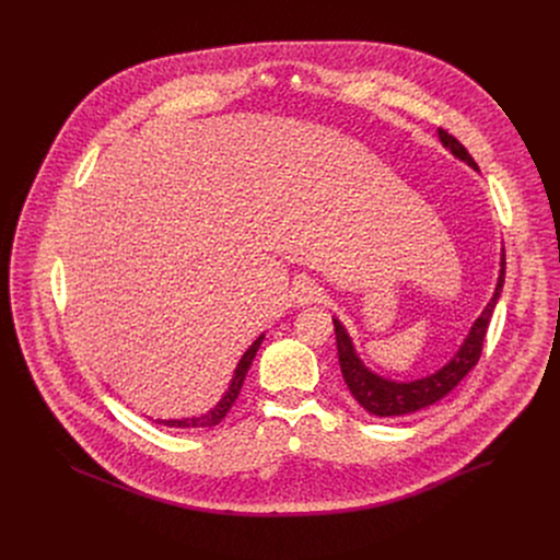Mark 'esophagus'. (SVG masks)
<instances>
[{
  "instance_id": "esophagus-1",
  "label": "esophagus",
  "mask_w": 560,
  "mask_h": 560,
  "mask_svg": "<svg viewBox=\"0 0 560 560\" xmlns=\"http://www.w3.org/2000/svg\"><path fill=\"white\" fill-rule=\"evenodd\" d=\"M292 299H294V303H299V305H312V303H318V301L324 299V290L318 288L314 281L303 279V281H299V283L294 285Z\"/></svg>"
}]
</instances>
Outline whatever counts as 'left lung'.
<instances>
[{
    "label": "left lung",
    "mask_w": 560,
    "mask_h": 560,
    "mask_svg": "<svg viewBox=\"0 0 560 560\" xmlns=\"http://www.w3.org/2000/svg\"><path fill=\"white\" fill-rule=\"evenodd\" d=\"M439 139L445 150H450L456 159L465 162L471 171H478L476 162L469 156V152L463 148L458 139L447 135L445 130L439 128ZM503 281H505V250L501 248V261H499V279L494 294L490 303L483 307V312L478 314L476 322L471 324L467 337L454 352V357L443 363L439 370L432 374H425L421 378L412 381H396L376 374L372 368L363 363L359 357L354 341L346 326L339 322L337 316H332L335 322V335H337V350H339V365L343 372V378L348 383V389L352 396L361 404L363 410H368L374 417H406L415 415L419 410H425L441 401L443 396H447L463 378L465 374L478 363V357H481L483 350V339L488 332V324L492 318V312L499 303V296L503 292Z\"/></svg>",
    "instance_id": "1"
}]
</instances>
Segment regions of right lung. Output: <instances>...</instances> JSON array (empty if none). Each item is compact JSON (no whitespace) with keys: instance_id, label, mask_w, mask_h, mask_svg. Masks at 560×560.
<instances>
[{"instance_id":"right-lung-1","label":"right lung","mask_w":560,"mask_h":560,"mask_svg":"<svg viewBox=\"0 0 560 560\" xmlns=\"http://www.w3.org/2000/svg\"><path fill=\"white\" fill-rule=\"evenodd\" d=\"M264 339H266V332H261V335L253 341V346L244 352V357L238 359V363H236V368H234V374H232V378H230V385H228V389L223 392V396L219 398V401L214 404V408H210L206 415H199V417H186V419H156V423H164V425H168V428H195V430L219 425V423L223 421V417L230 412V408L234 406L238 392H242L244 381H246V374H248V370H250V365H253V361H255V357H257V350L261 348Z\"/></svg>"}]
</instances>
